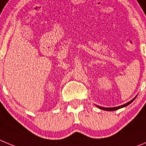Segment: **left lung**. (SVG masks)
Here are the masks:
<instances>
[{"instance_id":"8db88e82","label":"left lung","mask_w":146,"mask_h":146,"mask_svg":"<svg viewBox=\"0 0 146 146\" xmlns=\"http://www.w3.org/2000/svg\"><path fill=\"white\" fill-rule=\"evenodd\" d=\"M137 97V96H136ZM136 97H135V98H133V99L132 100H130L129 102H127V103H125L124 105H122V106H118V107H113V108H104V107H101V106H96L98 108H99L100 109H101V110H104V111H116V110H118V109H120L121 108H124V107H126V106H129V105L130 104V103H132V102H133L134 100H135V99L136 98Z\"/></svg>"}]
</instances>
